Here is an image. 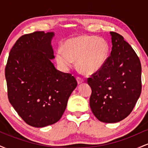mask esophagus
Returning a JSON list of instances; mask_svg holds the SVG:
<instances>
[{
  "label": "esophagus",
  "instance_id": "esophagus-1",
  "mask_svg": "<svg viewBox=\"0 0 148 148\" xmlns=\"http://www.w3.org/2000/svg\"><path fill=\"white\" fill-rule=\"evenodd\" d=\"M76 81H77V83H78V84H82V83H84V80L82 79V78H81V77H79V76H78V77H76Z\"/></svg>",
  "mask_w": 148,
  "mask_h": 148
}]
</instances>
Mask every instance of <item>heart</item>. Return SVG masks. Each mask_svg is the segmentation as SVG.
Listing matches in <instances>:
<instances>
[{"label": "heart", "mask_w": 148, "mask_h": 148, "mask_svg": "<svg viewBox=\"0 0 148 148\" xmlns=\"http://www.w3.org/2000/svg\"><path fill=\"white\" fill-rule=\"evenodd\" d=\"M64 51L58 49L56 60L62 69L72 67L76 61L81 72L90 75L99 72L106 63L108 57L109 47L102 38L90 35H80L72 37L64 42Z\"/></svg>", "instance_id": "heart-1"}]
</instances>
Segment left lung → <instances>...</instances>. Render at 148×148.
I'll list each match as a JSON object with an SVG mask.
<instances>
[{
  "label": "left lung",
  "instance_id": "1",
  "mask_svg": "<svg viewBox=\"0 0 148 148\" xmlns=\"http://www.w3.org/2000/svg\"><path fill=\"white\" fill-rule=\"evenodd\" d=\"M112 51L99 72L88 79L90 106L99 121L115 123L127 118L141 92V64L120 34L110 32Z\"/></svg>",
  "mask_w": 148,
  "mask_h": 148
}]
</instances>
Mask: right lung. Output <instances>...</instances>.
<instances>
[{
  "label": "right lung",
  "instance_id": "add662e5",
  "mask_svg": "<svg viewBox=\"0 0 148 148\" xmlns=\"http://www.w3.org/2000/svg\"><path fill=\"white\" fill-rule=\"evenodd\" d=\"M53 32L22 35L10 51L5 79L8 99L28 125L44 127L57 123L77 86L75 78L55 68Z\"/></svg>",
  "mask_w": 148,
  "mask_h": 148
}]
</instances>
